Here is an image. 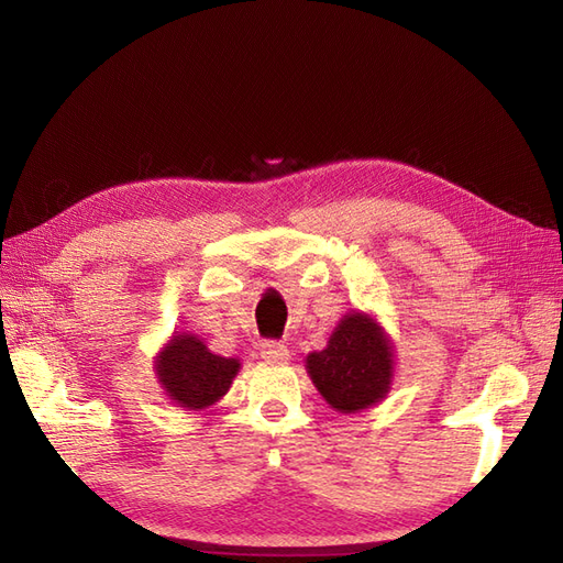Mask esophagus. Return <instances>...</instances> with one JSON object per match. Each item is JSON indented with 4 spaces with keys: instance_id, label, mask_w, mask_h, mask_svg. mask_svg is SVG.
I'll return each instance as SVG.
<instances>
[{
    "instance_id": "1",
    "label": "esophagus",
    "mask_w": 563,
    "mask_h": 563,
    "mask_svg": "<svg viewBox=\"0 0 563 563\" xmlns=\"http://www.w3.org/2000/svg\"><path fill=\"white\" fill-rule=\"evenodd\" d=\"M261 356L265 362H272V364H282V362H288V350L284 343H277V340H265V343L261 345Z\"/></svg>"
}]
</instances>
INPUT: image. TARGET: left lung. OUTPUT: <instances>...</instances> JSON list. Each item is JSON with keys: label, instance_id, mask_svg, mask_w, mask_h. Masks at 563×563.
<instances>
[{"label": "left lung", "instance_id": "left-lung-1", "mask_svg": "<svg viewBox=\"0 0 563 563\" xmlns=\"http://www.w3.org/2000/svg\"><path fill=\"white\" fill-rule=\"evenodd\" d=\"M305 368L319 395L338 413H360L380 404L395 380V343L362 310L338 321L329 343L305 356Z\"/></svg>", "mask_w": 563, "mask_h": 563}]
</instances>
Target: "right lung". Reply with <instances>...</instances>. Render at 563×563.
I'll list each match as a JSON object with an SVG mask.
<instances>
[{
	"label": "right lung",
	"mask_w": 563,
	"mask_h": 563,
	"mask_svg": "<svg viewBox=\"0 0 563 563\" xmlns=\"http://www.w3.org/2000/svg\"><path fill=\"white\" fill-rule=\"evenodd\" d=\"M155 376L166 399L185 411H207L228 395L242 368L234 356H220L190 331H174L155 356Z\"/></svg>",
	"instance_id": "add662e5"
}]
</instances>
